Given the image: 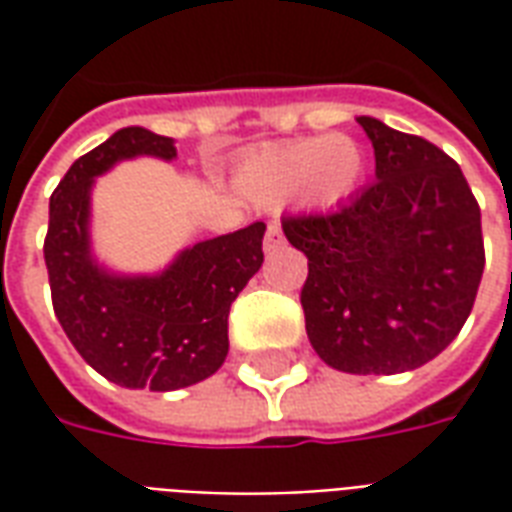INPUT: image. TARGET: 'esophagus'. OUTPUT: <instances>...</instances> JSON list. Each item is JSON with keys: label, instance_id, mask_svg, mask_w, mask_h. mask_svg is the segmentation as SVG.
Listing matches in <instances>:
<instances>
[{"label": "esophagus", "instance_id": "obj_1", "mask_svg": "<svg viewBox=\"0 0 512 512\" xmlns=\"http://www.w3.org/2000/svg\"><path fill=\"white\" fill-rule=\"evenodd\" d=\"M279 244H282V227H279V222H268L266 238H263V249L271 252V249H277Z\"/></svg>", "mask_w": 512, "mask_h": 512}]
</instances>
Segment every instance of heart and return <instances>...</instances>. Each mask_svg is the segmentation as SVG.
<instances>
[{"label":"heart","instance_id":"heart-1","mask_svg":"<svg viewBox=\"0 0 512 512\" xmlns=\"http://www.w3.org/2000/svg\"><path fill=\"white\" fill-rule=\"evenodd\" d=\"M359 175L362 153L354 139L329 134L257 153L241 172V186L268 205L288 200L299 191L315 205H334L354 191Z\"/></svg>","mask_w":512,"mask_h":512}]
</instances>
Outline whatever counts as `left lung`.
Returning a JSON list of instances; mask_svg holds the SVG:
<instances>
[{
  "label": "left lung",
  "instance_id": "8db88e82",
  "mask_svg": "<svg viewBox=\"0 0 512 512\" xmlns=\"http://www.w3.org/2000/svg\"><path fill=\"white\" fill-rule=\"evenodd\" d=\"M376 178L326 213L282 216L307 255L301 288L315 354L354 376L425 365L458 337L485 268L480 205L461 167L417 134L359 117Z\"/></svg>",
  "mask_w": 512,
  "mask_h": 512
}]
</instances>
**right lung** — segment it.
I'll use <instances>...</instances> for the list:
<instances>
[{"instance_id": "add662e5", "label": "right lung", "mask_w": 512, "mask_h": 512, "mask_svg": "<svg viewBox=\"0 0 512 512\" xmlns=\"http://www.w3.org/2000/svg\"><path fill=\"white\" fill-rule=\"evenodd\" d=\"M134 156L169 161L175 145L131 126L76 158L51 194L43 257L54 315L84 362L128 389L169 392L222 367L230 304L263 266L266 224L200 241L158 277L106 274L90 257V189L95 175Z\"/></svg>"}]
</instances>
